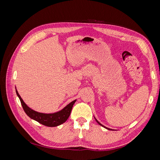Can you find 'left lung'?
I'll return each instance as SVG.
<instances>
[{
  "label": "left lung",
  "instance_id": "1",
  "mask_svg": "<svg viewBox=\"0 0 160 160\" xmlns=\"http://www.w3.org/2000/svg\"><path fill=\"white\" fill-rule=\"evenodd\" d=\"M95 120H96V122H98V123H99V124L100 125H101V126H103V127H104L105 128H106V129H109V130H112V129H109V128H105V127L104 126V125H103L102 124H101V123H99V122H98V120H97L96 119H95Z\"/></svg>",
  "mask_w": 160,
  "mask_h": 160
}]
</instances>
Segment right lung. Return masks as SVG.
Masks as SVG:
<instances>
[{
    "label": "right lung",
    "mask_w": 160,
    "mask_h": 160,
    "mask_svg": "<svg viewBox=\"0 0 160 160\" xmlns=\"http://www.w3.org/2000/svg\"><path fill=\"white\" fill-rule=\"evenodd\" d=\"M16 93L19 98V99L21 101V103L24 111H25V112L28 117L37 121L38 123L48 127L58 126V125L65 122L67 119L69 118L71 112L72 106H73L76 101V100L72 101V102H71L69 105H67L64 109H62L61 111H59V112L49 114L42 113L37 112V111L28 108L21 98V96L18 94L17 89Z\"/></svg>",
    "instance_id": "obj_1"
}]
</instances>
